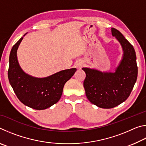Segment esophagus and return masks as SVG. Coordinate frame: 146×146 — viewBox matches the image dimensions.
<instances>
[{
	"instance_id": "1",
	"label": "esophagus",
	"mask_w": 146,
	"mask_h": 146,
	"mask_svg": "<svg viewBox=\"0 0 146 146\" xmlns=\"http://www.w3.org/2000/svg\"><path fill=\"white\" fill-rule=\"evenodd\" d=\"M75 67H76V68H82V66H83L84 64H83L80 60H78V61L76 62L75 64Z\"/></svg>"
}]
</instances>
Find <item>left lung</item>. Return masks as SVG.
<instances>
[{
    "instance_id": "obj_1",
    "label": "left lung",
    "mask_w": 146,
    "mask_h": 146,
    "mask_svg": "<svg viewBox=\"0 0 146 146\" xmlns=\"http://www.w3.org/2000/svg\"><path fill=\"white\" fill-rule=\"evenodd\" d=\"M111 33L120 43L123 51V57L115 73L101 71L83 68L86 73L84 87L90 102L98 107L110 109L116 107L127 99L137 81L138 67L133 46L115 28Z\"/></svg>"
}]
</instances>
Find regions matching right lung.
Masks as SVG:
<instances>
[{
    "label": "right lung",
    "instance_id": "right-lung-1",
    "mask_svg": "<svg viewBox=\"0 0 146 146\" xmlns=\"http://www.w3.org/2000/svg\"><path fill=\"white\" fill-rule=\"evenodd\" d=\"M23 39V37L21 38L13 46L9 55L8 72L9 83L17 98L24 105L34 110H45L60 100L64 84L76 69L60 71L40 78L28 75L20 67L17 56V49Z\"/></svg>",
    "mask_w": 146,
    "mask_h": 146
}]
</instances>
